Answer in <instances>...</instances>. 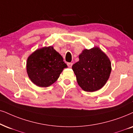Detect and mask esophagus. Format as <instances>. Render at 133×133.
Here are the masks:
<instances>
[{
  "label": "esophagus",
  "instance_id": "obj_1",
  "mask_svg": "<svg viewBox=\"0 0 133 133\" xmlns=\"http://www.w3.org/2000/svg\"><path fill=\"white\" fill-rule=\"evenodd\" d=\"M72 64H72V63H68V67H69V68H72Z\"/></svg>",
  "mask_w": 133,
  "mask_h": 133
}]
</instances>
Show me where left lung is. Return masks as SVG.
I'll list each match as a JSON object with an SVG mask.
<instances>
[{
	"instance_id": "8db88e82",
	"label": "left lung",
	"mask_w": 133,
	"mask_h": 133,
	"mask_svg": "<svg viewBox=\"0 0 133 133\" xmlns=\"http://www.w3.org/2000/svg\"><path fill=\"white\" fill-rule=\"evenodd\" d=\"M72 68L79 86L85 91L93 92L101 88L108 80L111 64L106 55L95 47L84 50Z\"/></svg>"
}]
</instances>
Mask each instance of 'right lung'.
<instances>
[{
    "label": "right lung",
    "instance_id": "obj_1",
    "mask_svg": "<svg viewBox=\"0 0 133 133\" xmlns=\"http://www.w3.org/2000/svg\"><path fill=\"white\" fill-rule=\"evenodd\" d=\"M66 68L63 57L51 46L37 50L27 61L28 76L40 87H49L55 83Z\"/></svg>",
    "mask_w": 133,
    "mask_h": 133
}]
</instances>
